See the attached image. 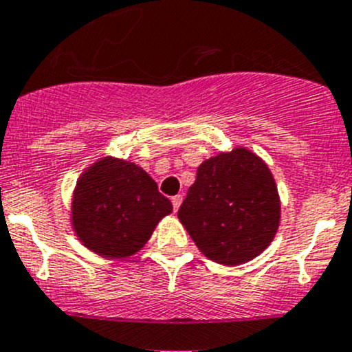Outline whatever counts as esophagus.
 <instances>
[{
    "mask_svg": "<svg viewBox=\"0 0 352 352\" xmlns=\"http://www.w3.org/2000/svg\"><path fill=\"white\" fill-rule=\"evenodd\" d=\"M173 201V208H175V212H177V208L181 206V201H183V195H176V197L171 198Z\"/></svg>",
    "mask_w": 352,
    "mask_h": 352,
    "instance_id": "obj_1",
    "label": "esophagus"
}]
</instances>
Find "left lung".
Here are the masks:
<instances>
[{"label":"left lung","mask_w":352,"mask_h":352,"mask_svg":"<svg viewBox=\"0 0 352 352\" xmlns=\"http://www.w3.org/2000/svg\"><path fill=\"white\" fill-rule=\"evenodd\" d=\"M177 219L203 256L239 266L259 256L276 235L278 186L259 155L234 147L201 162Z\"/></svg>","instance_id":"1"}]
</instances>
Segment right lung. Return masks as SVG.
Wrapping results in <instances>:
<instances>
[{
	"label": "right lung",
	"instance_id": "add662e5",
	"mask_svg": "<svg viewBox=\"0 0 352 352\" xmlns=\"http://www.w3.org/2000/svg\"><path fill=\"white\" fill-rule=\"evenodd\" d=\"M171 212V201L140 166L107 155L78 177L71 223L91 252L125 259L146 245L155 226Z\"/></svg>",
	"mask_w": 352,
	"mask_h": 352
}]
</instances>
